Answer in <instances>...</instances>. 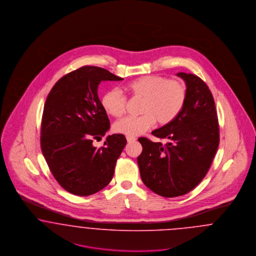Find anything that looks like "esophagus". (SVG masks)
<instances>
[{
	"instance_id": "34e87169",
	"label": "esophagus",
	"mask_w": 256,
	"mask_h": 256,
	"mask_svg": "<svg viewBox=\"0 0 256 256\" xmlns=\"http://www.w3.org/2000/svg\"><path fill=\"white\" fill-rule=\"evenodd\" d=\"M126 140H128V143H132V142H134L136 140V138L134 136H126Z\"/></svg>"
}]
</instances>
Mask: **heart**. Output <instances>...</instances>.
<instances>
[{
	"label": "heart",
	"instance_id": "heart-1",
	"mask_svg": "<svg viewBox=\"0 0 256 256\" xmlns=\"http://www.w3.org/2000/svg\"><path fill=\"white\" fill-rule=\"evenodd\" d=\"M126 87L134 98H143L140 116L126 117L114 124L116 132L126 136L144 134L156 122L161 126L172 122L182 111L187 98L184 82L159 74L137 78ZM100 102L108 115L121 117L126 106V97L119 89L113 88L102 95Z\"/></svg>",
	"mask_w": 256,
	"mask_h": 256
}]
</instances>
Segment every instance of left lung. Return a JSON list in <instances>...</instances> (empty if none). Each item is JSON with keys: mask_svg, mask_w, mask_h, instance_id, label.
<instances>
[{"mask_svg": "<svg viewBox=\"0 0 256 256\" xmlns=\"http://www.w3.org/2000/svg\"><path fill=\"white\" fill-rule=\"evenodd\" d=\"M187 87L182 111L172 122L152 132L168 143L146 137L137 158L140 176L152 192L165 198L185 195L200 182L219 146V122L206 84L193 74L178 73Z\"/></svg>", "mask_w": 256, "mask_h": 256, "instance_id": "obj_1", "label": "left lung"}]
</instances>
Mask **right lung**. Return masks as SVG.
Instances as JSON below:
<instances>
[{
  "mask_svg": "<svg viewBox=\"0 0 256 256\" xmlns=\"http://www.w3.org/2000/svg\"><path fill=\"white\" fill-rule=\"evenodd\" d=\"M122 80L104 68L84 66L62 76L50 91L41 122V150L56 182L73 195H93L113 178L126 139L112 134L104 146H93V140H100L110 128L98 86Z\"/></svg>",
  "mask_w": 256,
  "mask_h": 256,
  "instance_id": "obj_1",
  "label": "right lung"
}]
</instances>
